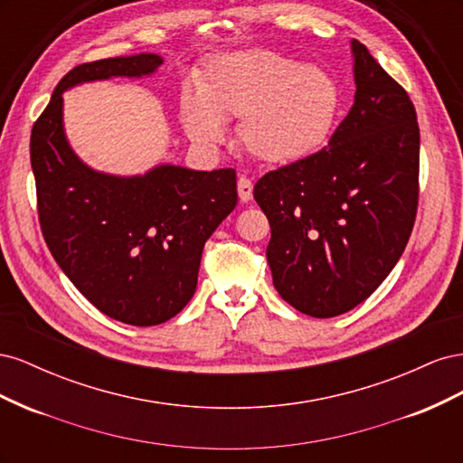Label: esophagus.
<instances>
[{"instance_id":"obj_1","label":"esophagus","mask_w":463,"mask_h":463,"mask_svg":"<svg viewBox=\"0 0 463 463\" xmlns=\"http://www.w3.org/2000/svg\"><path fill=\"white\" fill-rule=\"evenodd\" d=\"M237 193H240L241 203H249L253 199V184H250L249 177L240 175V179H237Z\"/></svg>"}]
</instances>
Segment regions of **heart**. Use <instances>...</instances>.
Here are the masks:
<instances>
[{"instance_id":"heart-1","label":"heart","mask_w":463,"mask_h":463,"mask_svg":"<svg viewBox=\"0 0 463 463\" xmlns=\"http://www.w3.org/2000/svg\"><path fill=\"white\" fill-rule=\"evenodd\" d=\"M340 108V87L326 69L299 65L288 55L247 50L214 58L181 96V125L193 143L213 148L226 121L241 118L243 148L269 164L296 162L328 137Z\"/></svg>"}]
</instances>
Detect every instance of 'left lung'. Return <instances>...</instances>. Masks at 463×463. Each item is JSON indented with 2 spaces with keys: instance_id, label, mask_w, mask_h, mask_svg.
<instances>
[{
  "instance_id": "1",
  "label": "left lung",
  "mask_w": 463,
  "mask_h": 463,
  "mask_svg": "<svg viewBox=\"0 0 463 463\" xmlns=\"http://www.w3.org/2000/svg\"><path fill=\"white\" fill-rule=\"evenodd\" d=\"M352 52L355 102L328 146L264 174L253 191L270 223L274 288L315 318L352 311L384 282L417 214L415 108L359 40Z\"/></svg>"
}]
</instances>
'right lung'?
<instances>
[{
	"label": "right lung",
	"instance_id": "add662e5",
	"mask_svg": "<svg viewBox=\"0 0 463 463\" xmlns=\"http://www.w3.org/2000/svg\"><path fill=\"white\" fill-rule=\"evenodd\" d=\"M156 53L71 69L33 125L38 220L50 253L98 311L133 326L175 317L197 289L204 243L237 204L235 170L162 164L145 175L96 172L69 146L63 92L80 82L152 75Z\"/></svg>",
	"mask_w": 463,
	"mask_h": 463
}]
</instances>
